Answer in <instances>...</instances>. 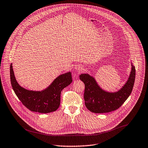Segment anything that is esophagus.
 Wrapping results in <instances>:
<instances>
[{
	"label": "esophagus",
	"mask_w": 148,
	"mask_h": 148,
	"mask_svg": "<svg viewBox=\"0 0 148 148\" xmlns=\"http://www.w3.org/2000/svg\"><path fill=\"white\" fill-rule=\"evenodd\" d=\"M75 70H77V71H81L82 69V66H79V65H77V66H75Z\"/></svg>",
	"instance_id": "esophagus-1"
}]
</instances>
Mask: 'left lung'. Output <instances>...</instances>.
<instances>
[{
    "instance_id": "obj_1",
    "label": "left lung",
    "mask_w": 148,
    "mask_h": 148,
    "mask_svg": "<svg viewBox=\"0 0 148 148\" xmlns=\"http://www.w3.org/2000/svg\"><path fill=\"white\" fill-rule=\"evenodd\" d=\"M131 70L124 85L115 92L102 89L95 78L88 73L81 74L79 79L85 84L84 98L87 109L92 112L107 113L118 109L131 95L135 79V67L131 61Z\"/></svg>"
}]
</instances>
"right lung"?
Here are the masks:
<instances>
[{"label": "right lung", "instance_id": "obj_1", "mask_svg": "<svg viewBox=\"0 0 148 148\" xmlns=\"http://www.w3.org/2000/svg\"><path fill=\"white\" fill-rule=\"evenodd\" d=\"M10 74L13 90L22 103L32 111L45 114L56 111L58 108L61 91L73 81L71 73L69 71L58 76L45 89L33 91L19 85L14 76L12 63Z\"/></svg>", "mask_w": 148, "mask_h": 148}]
</instances>
